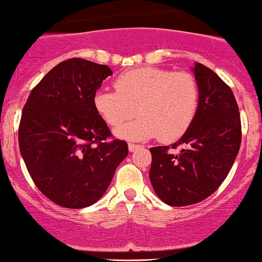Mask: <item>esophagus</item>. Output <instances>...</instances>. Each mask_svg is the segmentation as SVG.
Wrapping results in <instances>:
<instances>
[{"label":"esophagus","instance_id":"34e87169","mask_svg":"<svg viewBox=\"0 0 262 262\" xmlns=\"http://www.w3.org/2000/svg\"><path fill=\"white\" fill-rule=\"evenodd\" d=\"M139 147H140V145H137V144H128V150H130V151H135V150L139 149Z\"/></svg>","mask_w":262,"mask_h":262}]
</instances>
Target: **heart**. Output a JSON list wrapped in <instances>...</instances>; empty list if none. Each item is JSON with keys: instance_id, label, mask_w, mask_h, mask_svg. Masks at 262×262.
Listing matches in <instances>:
<instances>
[{"instance_id": "obj_1", "label": "heart", "mask_w": 262, "mask_h": 262, "mask_svg": "<svg viewBox=\"0 0 262 262\" xmlns=\"http://www.w3.org/2000/svg\"><path fill=\"white\" fill-rule=\"evenodd\" d=\"M115 90L100 89L94 107L110 126L117 127L134 117L135 123L115 131L121 139L145 140L159 136L164 142L180 139L192 125L199 108V85L185 71L158 67L130 70L115 80Z\"/></svg>"}]
</instances>
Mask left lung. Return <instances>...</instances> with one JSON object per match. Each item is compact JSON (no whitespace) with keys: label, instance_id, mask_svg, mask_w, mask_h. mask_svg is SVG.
I'll return each instance as SVG.
<instances>
[{"label":"left lung","instance_id":"obj_1","mask_svg":"<svg viewBox=\"0 0 262 262\" xmlns=\"http://www.w3.org/2000/svg\"><path fill=\"white\" fill-rule=\"evenodd\" d=\"M199 108L192 125L177 142L151 147L150 182L170 206L200 203L227 178L241 146V117L230 88L209 67L196 62Z\"/></svg>","mask_w":262,"mask_h":262}]
</instances>
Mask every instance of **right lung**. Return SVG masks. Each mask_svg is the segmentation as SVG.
<instances>
[{"label": "right lung", "mask_w": 262, "mask_h": 262, "mask_svg": "<svg viewBox=\"0 0 262 262\" xmlns=\"http://www.w3.org/2000/svg\"><path fill=\"white\" fill-rule=\"evenodd\" d=\"M112 75L107 64L70 58L32 90L21 113L19 146L35 186L54 204L82 209L107 191L128 154L94 107V95Z\"/></svg>", "instance_id": "obj_1"}]
</instances>
